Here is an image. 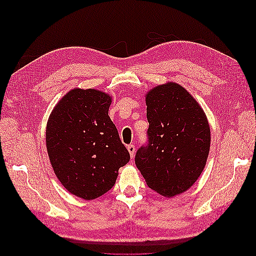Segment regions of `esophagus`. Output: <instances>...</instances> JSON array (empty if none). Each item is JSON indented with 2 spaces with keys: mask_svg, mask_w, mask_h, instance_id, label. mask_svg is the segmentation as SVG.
Instances as JSON below:
<instances>
[{
  "mask_svg": "<svg viewBox=\"0 0 256 256\" xmlns=\"http://www.w3.org/2000/svg\"><path fill=\"white\" fill-rule=\"evenodd\" d=\"M127 150H128V152H129V154H130L131 158H134V152H136V146H134V144H129V145L127 146Z\"/></svg>",
  "mask_w": 256,
  "mask_h": 256,
  "instance_id": "obj_1",
  "label": "esophagus"
}]
</instances>
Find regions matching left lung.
Here are the masks:
<instances>
[{
    "label": "left lung",
    "mask_w": 256,
    "mask_h": 256,
    "mask_svg": "<svg viewBox=\"0 0 256 256\" xmlns=\"http://www.w3.org/2000/svg\"><path fill=\"white\" fill-rule=\"evenodd\" d=\"M147 143L136 154V166L147 186L172 198L188 190L206 164L210 128L202 108L176 83L146 95Z\"/></svg>",
    "instance_id": "obj_1"
}]
</instances>
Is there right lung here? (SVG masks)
I'll return each mask as SVG.
<instances>
[{"mask_svg":"<svg viewBox=\"0 0 256 256\" xmlns=\"http://www.w3.org/2000/svg\"><path fill=\"white\" fill-rule=\"evenodd\" d=\"M111 97L74 88L54 108L46 130L50 162L58 180L84 200L102 196L115 184L130 154L109 118Z\"/></svg>","mask_w":256,"mask_h":256,"instance_id":"1","label":"right lung"}]
</instances>
